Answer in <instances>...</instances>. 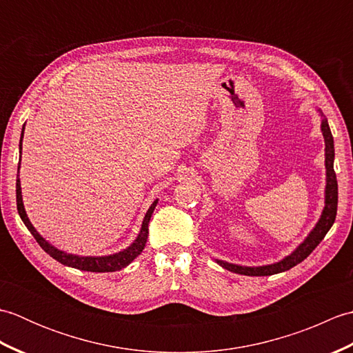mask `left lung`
<instances>
[{"label":"left lung","mask_w":353,"mask_h":353,"mask_svg":"<svg viewBox=\"0 0 353 353\" xmlns=\"http://www.w3.org/2000/svg\"><path fill=\"white\" fill-rule=\"evenodd\" d=\"M321 132H323L325 137V144H326V206L323 209V214H321V219L317 223V226L314 228V230L310 234V236L305 239L303 244H301L296 249V252H292V254L285 258L281 262H276V264L272 265H265V267H241V265H234L229 264V262H223V261H216L219 264L229 270V272H234L238 274H244V276H272L276 273H282L287 272V270L292 268L297 264H301L303 259H306L312 253V250L321 243L327 234V230L332 228V224L335 221L336 216V206H339V183H336V176L334 171V138L331 129H329L327 119L323 118L321 119Z\"/></svg>","instance_id":"8db88e82"}]
</instances>
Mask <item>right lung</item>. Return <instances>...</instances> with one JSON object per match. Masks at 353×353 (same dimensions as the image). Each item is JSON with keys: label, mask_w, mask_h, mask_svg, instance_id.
I'll return each mask as SVG.
<instances>
[{"label": "right lung", "mask_w": 353, "mask_h": 353, "mask_svg": "<svg viewBox=\"0 0 353 353\" xmlns=\"http://www.w3.org/2000/svg\"><path fill=\"white\" fill-rule=\"evenodd\" d=\"M24 132V129H22ZM19 148H22V137H21V142H19ZM19 171V167H18ZM157 200L154 203L150 206V209L145 214V219L142 221V228L139 235L137 238V241H134L129 249H125L124 252H119L117 254H112V256H101V258H86V256H76V254H68L62 250H57L52 247L51 244H48L45 239L37 234L36 229L32 226V223L27 219V214L24 211V205H22V196H21V183H19V177L17 181V206H18V212L21 220L24 221V224L27 226V229L30 230V234L34 236V239L37 241L42 249L47 252L51 258H54L56 261L61 262L63 265H68V267H74V268H79V270H85V272H95V273H106V272H118V270H121L124 267H127L130 264V262L141 254V252L144 250L145 243H147V236H148V223L150 219H152V214L156 208Z\"/></svg>", "instance_id": "add662e5"}]
</instances>
